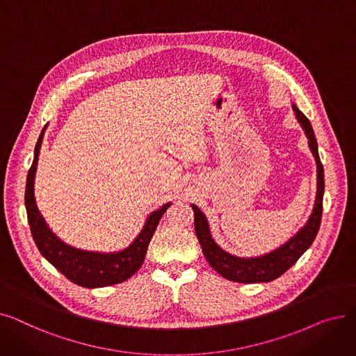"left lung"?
Listing matches in <instances>:
<instances>
[{
    "label": "left lung",
    "instance_id": "obj_1",
    "mask_svg": "<svg viewBox=\"0 0 356 356\" xmlns=\"http://www.w3.org/2000/svg\"><path fill=\"white\" fill-rule=\"evenodd\" d=\"M293 111L297 117V121L300 122L302 128L309 138V147L316 160L317 165V193L314 200L313 212L307 220L306 225L298 231L290 241H287L284 245L277 248L275 251L266 254L263 257L255 258H239L235 255L228 254L218 247L213 241L208 219L204 216L200 209L195 204H192V209L195 212V231L199 239V244L202 247L204 258L208 259L211 267L218 271L223 278L229 280L235 283H267L278 278L284 274L291 266L297 263L306 250L313 244V241L319 232L321 228V219L323 211V192H325V176H323V165L317 152V141L313 133V128L310 121L305 117L303 112L293 105Z\"/></svg>",
    "mask_w": 356,
    "mask_h": 356
}]
</instances>
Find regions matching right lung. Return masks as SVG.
I'll use <instances>...</instances> for the list:
<instances>
[{"label":"right lung","instance_id":"obj_1","mask_svg":"<svg viewBox=\"0 0 356 356\" xmlns=\"http://www.w3.org/2000/svg\"><path fill=\"white\" fill-rule=\"evenodd\" d=\"M44 131L46 127L42 129V134L39 140H37L34 148V160L29 170L26 184L27 218L37 248H39L42 255L54 268H58L67 280L78 286L97 289L125 282L143 266L149 241H152L156 232L161 216L172 203H165L160 209L149 213L138 236L131 242L129 247L122 251L101 254L76 250L65 244L63 241H60L49 229L46 220L43 219L39 209H37L34 199V177Z\"/></svg>","mask_w":356,"mask_h":356}]
</instances>
